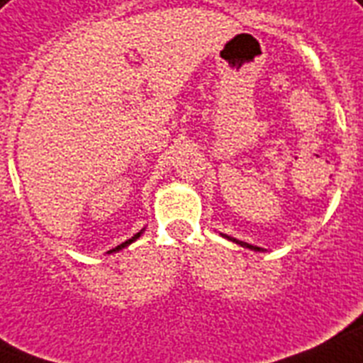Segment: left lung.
I'll return each mask as SVG.
<instances>
[{"label":"left lung","mask_w":363,"mask_h":363,"mask_svg":"<svg viewBox=\"0 0 363 363\" xmlns=\"http://www.w3.org/2000/svg\"><path fill=\"white\" fill-rule=\"evenodd\" d=\"M223 238H228V240H231V242L238 244V246H242V248H248V250H253V252H264L263 248H259V246H253V244H248V242H242V240H238V238H233L229 237V235H223V233H220Z\"/></svg>","instance_id":"8db88e82"}]
</instances>
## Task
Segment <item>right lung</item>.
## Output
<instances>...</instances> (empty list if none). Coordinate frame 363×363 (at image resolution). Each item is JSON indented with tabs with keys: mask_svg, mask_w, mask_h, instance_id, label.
Masks as SVG:
<instances>
[{
	"mask_svg": "<svg viewBox=\"0 0 363 363\" xmlns=\"http://www.w3.org/2000/svg\"><path fill=\"white\" fill-rule=\"evenodd\" d=\"M143 231H145V228L141 229L140 233H135L134 237H132V238H128V240H125V242H123V244H119V246H115V248H113V250H110V252H108V253H115V252H119V250L126 248V246H128V244H132V242H134V240H138V238H140L141 235H143Z\"/></svg>",
	"mask_w": 363,
	"mask_h": 363,
	"instance_id": "1",
	"label": "right lung"
}]
</instances>
